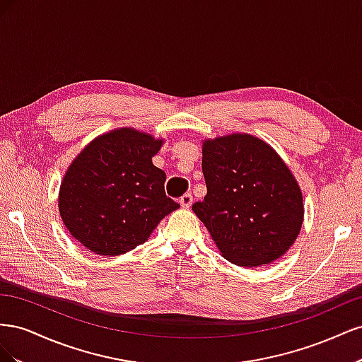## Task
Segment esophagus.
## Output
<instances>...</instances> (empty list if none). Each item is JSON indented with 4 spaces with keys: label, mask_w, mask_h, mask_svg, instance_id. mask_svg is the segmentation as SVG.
<instances>
[{
    "label": "esophagus",
    "mask_w": 362,
    "mask_h": 362,
    "mask_svg": "<svg viewBox=\"0 0 362 362\" xmlns=\"http://www.w3.org/2000/svg\"><path fill=\"white\" fill-rule=\"evenodd\" d=\"M180 204L182 208H190L193 204V196L190 193H185L180 198Z\"/></svg>",
    "instance_id": "1"
}]
</instances>
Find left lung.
<instances>
[{
  "label": "left lung",
  "instance_id": "left-lung-1",
  "mask_svg": "<svg viewBox=\"0 0 362 362\" xmlns=\"http://www.w3.org/2000/svg\"><path fill=\"white\" fill-rule=\"evenodd\" d=\"M202 172L206 194L192 210L223 258L257 267L286 254L302 228L303 198L275 149L245 133L208 139Z\"/></svg>",
  "mask_w": 362,
  "mask_h": 362
}]
</instances>
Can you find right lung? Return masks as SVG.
<instances>
[{
  "instance_id": "right-lung-1",
  "label": "right lung",
  "mask_w": 362,
  "mask_h": 362,
  "mask_svg": "<svg viewBox=\"0 0 362 362\" xmlns=\"http://www.w3.org/2000/svg\"><path fill=\"white\" fill-rule=\"evenodd\" d=\"M161 145V139L134 128H117L93 139L71 163L59 211L84 247L104 257L125 254L178 210L164 192L166 173L152 164Z\"/></svg>"
}]
</instances>
